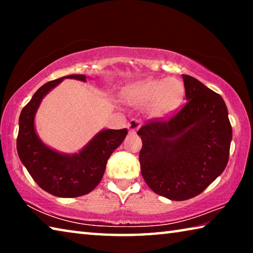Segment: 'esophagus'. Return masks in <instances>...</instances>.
Masks as SVG:
<instances>
[{
    "label": "esophagus",
    "mask_w": 253,
    "mask_h": 253,
    "mask_svg": "<svg viewBox=\"0 0 253 253\" xmlns=\"http://www.w3.org/2000/svg\"><path fill=\"white\" fill-rule=\"evenodd\" d=\"M140 125H142V123H140V121H138V119L132 118V119H130L129 122H128L127 128H128V130H129V132H131V134H134V132H136L137 130H138V128L140 127Z\"/></svg>",
    "instance_id": "esophagus-1"
}]
</instances>
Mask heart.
I'll list each match as a JSON object with an SVG mask.
<instances>
[{
	"label": "heart",
	"mask_w": 253,
	"mask_h": 253,
	"mask_svg": "<svg viewBox=\"0 0 253 253\" xmlns=\"http://www.w3.org/2000/svg\"><path fill=\"white\" fill-rule=\"evenodd\" d=\"M185 89L182 81L174 78L148 79L130 85L125 95L128 104L151 107L157 118L172 115L181 106Z\"/></svg>",
	"instance_id": "b5f03b06"
}]
</instances>
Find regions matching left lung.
I'll return each instance as SVG.
<instances>
[{
    "instance_id": "1",
    "label": "left lung",
    "mask_w": 253,
    "mask_h": 253,
    "mask_svg": "<svg viewBox=\"0 0 253 253\" xmlns=\"http://www.w3.org/2000/svg\"><path fill=\"white\" fill-rule=\"evenodd\" d=\"M186 104L169 119L140 127V172L152 191L173 201L194 198L223 172L232 127L219 93L183 75Z\"/></svg>"
}]
</instances>
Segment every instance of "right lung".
Returning a JSON list of instances; mask_svg holds the SVG:
<instances>
[{
  "label": "right lung",
  "mask_w": 253,
  "mask_h": 253,
  "mask_svg": "<svg viewBox=\"0 0 253 253\" xmlns=\"http://www.w3.org/2000/svg\"><path fill=\"white\" fill-rule=\"evenodd\" d=\"M63 79L85 81V76H66L38 89L21 111L16 149L21 162L42 190L59 198H77L88 194L99 184L107 161L125 139L127 129L101 130L72 155L55 152L42 143L34 128V116L43 97Z\"/></svg>",
  "instance_id": "1"
}]
</instances>
